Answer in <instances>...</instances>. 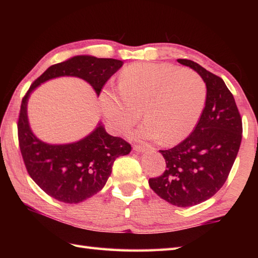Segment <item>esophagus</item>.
Listing matches in <instances>:
<instances>
[{
    "label": "esophagus",
    "mask_w": 258,
    "mask_h": 258,
    "mask_svg": "<svg viewBox=\"0 0 258 258\" xmlns=\"http://www.w3.org/2000/svg\"><path fill=\"white\" fill-rule=\"evenodd\" d=\"M147 150H152V147L147 146V145H134V151H136L138 153H142V152H145Z\"/></svg>",
    "instance_id": "obj_1"
}]
</instances>
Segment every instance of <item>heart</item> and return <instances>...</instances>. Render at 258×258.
I'll return each instance as SVG.
<instances>
[{"label":"heart","instance_id":"heart-1","mask_svg":"<svg viewBox=\"0 0 258 258\" xmlns=\"http://www.w3.org/2000/svg\"><path fill=\"white\" fill-rule=\"evenodd\" d=\"M119 94L103 91L102 111L116 133L141 118L145 123L134 138L177 143L193 132L206 102V85L195 71L167 63H136L118 80Z\"/></svg>","mask_w":258,"mask_h":258}]
</instances>
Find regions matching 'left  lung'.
Segmentation results:
<instances>
[{
	"instance_id": "8db88e82",
	"label": "left lung",
	"mask_w": 258,
	"mask_h": 258,
	"mask_svg": "<svg viewBox=\"0 0 258 258\" xmlns=\"http://www.w3.org/2000/svg\"><path fill=\"white\" fill-rule=\"evenodd\" d=\"M177 62L199 73L206 102L195 128L169 150H161L166 169L149 179L150 187L169 204L189 207L215 195L225 184L242 142L243 124L234 96L224 81L190 59Z\"/></svg>"
}]
</instances>
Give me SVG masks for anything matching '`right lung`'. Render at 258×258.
<instances>
[{
	"instance_id": "obj_1",
	"label": "right lung",
	"mask_w": 258,
	"mask_h": 258,
	"mask_svg": "<svg viewBox=\"0 0 258 258\" xmlns=\"http://www.w3.org/2000/svg\"><path fill=\"white\" fill-rule=\"evenodd\" d=\"M123 62L114 58L79 55L54 64L37 78L22 98L18 119L19 145L31 178L53 199L75 204L96 194L107 182L114 161L128 154L132 146L122 138L106 133L100 124L94 132L76 143L46 144L30 128L26 104L31 92L43 82L58 76H78L90 83L96 94Z\"/></svg>"
}]
</instances>
